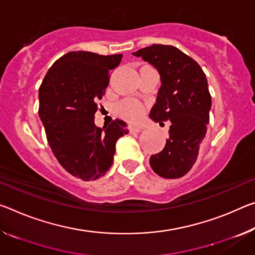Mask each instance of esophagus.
Listing matches in <instances>:
<instances>
[{
    "label": "esophagus",
    "mask_w": 255,
    "mask_h": 255,
    "mask_svg": "<svg viewBox=\"0 0 255 255\" xmlns=\"http://www.w3.org/2000/svg\"><path fill=\"white\" fill-rule=\"evenodd\" d=\"M143 129V127L140 126H134V125H131V126H129V131L130 132H138Z\"/></svg>",
    "instance_id": "34e87169"
}]
</instances>
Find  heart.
<instances>
[{
    "instance_id": "1",
    "label": "heart",
    "mask_w": 255,
    "mask_h": 255,
    "mask_svg": "<svg viewBox=\"0 0 255 255\" xmlns=\"http://www.w3.org/2000/svg\"><path fill=\"white\" fill-rule=\"evenodd\" d=\"M144 108L137 101H125L120 106V113L129 120H137L142 117Z\"/></svg>"
}]
</instances>
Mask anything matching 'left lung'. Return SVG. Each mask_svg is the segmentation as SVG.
<instances>
[{"label":"left lung","instance_id":"1","mask_svg":"<svg viewBox=\"0 0 255 255\" xmlns=\"http://www.w3.org/2000/svg\"><path fill=\"white\" fill-rule=\"evenodd\" d=\"M132 55L152 64L160 75L149 118L171 123L165 146L149 157V164L160 177L180 178L195 163L207 134L212 104L207 77L195 60L175 46L154 44Z\"/></svg>","mask_w":255,"mask_h":255}]
</instances>
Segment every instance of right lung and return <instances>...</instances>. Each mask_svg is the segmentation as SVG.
<instances>
[{"mask_svg":"<svg viewBox=\"0 0 255 255\" xmlns=\"http://www.w3.org/2000/svg\"><path fill=\"white\" fill-rule=\"evenodd\" d=\"M123 54L100 55L77 51L52 64L38 91V115L48 145L66 170L83 180L104 176L113 163L116 143L128 134L115 120L103 128L94 124L98 102L109 85V71Z\"/></svg>","mask_w":255,"mask_h":255,"instance_id":"obj_1","label":"right lung"}]
</instances>
